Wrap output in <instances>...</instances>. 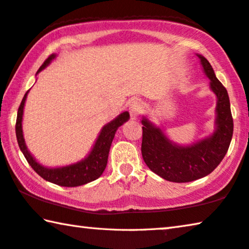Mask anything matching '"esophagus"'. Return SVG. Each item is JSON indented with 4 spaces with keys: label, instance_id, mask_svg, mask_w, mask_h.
I'll use <instances>...</instances> for the list:
<instances>
[{
    "label": "esophagus",
    "instance_id": "esophagus-1",
    "mask_svg": "<svg viewBox=\"0 0 249 249\" xmlns=\"http://www.w3.org/2000/svg\"><path fill=\"white\" fill-rule=\"evenodd\" d=\"M143 110V104H142L141 100H134L132 103L129 104V113H131V116L133 118H136L140 115Z\"/></svg>",
    "mask_w": 249,
    "mask_h": 249
}]
</instances>
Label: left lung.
Here are the masks:
<instances>
[{
    "label": "left lung",
    "mask_w": 249,
    "mask_h": 249,
    "mask_svg": "<svg viewBox=\"0 0 249 249\" xmlns=\"http://www.w3.org/2000/svg\"><path fill=\"white\" fill-rule=\"evenodd\" d=\"M205 74L211 80V89L217 96L216 131L206 140L191 146L173 144L161 129L143 118L142 156L152 172L161 178L187 183L196 180L214 171L226 155L230 147L234 122L228 93L215 76L214 70L206 58L198 55Z\"/></svg>",
    "instance_id": "8db88e82"
}]
</instances>
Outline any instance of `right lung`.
Returning a JSON list of instances; mask_svg holds the SVG:
<instances>
[{"mask_svg": "<svg viewBox=\"0 0 249 249\" xmlns=\"http://www.w3.org/2000/svg\"><path fill=\"white\" fill-rule=\"evenodd\" d=\"M54 57V54L50 55V56L45 60V62L43 63L41 68L38 69L37 73L41 72L43 69H45ZM27 93H29V90L25 93V95L23 97L18 110L15 133H17L18 144L19 146V148H21L23 155H24L26 159L27 163L31 165V167H32L42 178H44L47 181H51V183L53 184L60 185V186H81V185L88 184L89 181L97 179L98 177L103 174L104 169L106 168V165H107L110 144H112L114 135H115L117 128L120 127L121 125H123L129 118L128 112L122 113L121 115H118L115 118V120L112 121L108 124H106L104 127L102 128L92 152L89 153V155L86 157L85 160L78 161L76 164L70 165V166L58 168H46L44 166H42V165H39L37 161L33 159V156L31 155L29 151H27L24 137H23L22 117Z\"/></svg>", "mask_w": 249, "mask_h": 249, "instance_id": "right-lung-1", "label": "right lung"}]
</instances>
